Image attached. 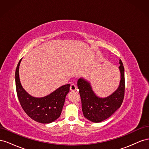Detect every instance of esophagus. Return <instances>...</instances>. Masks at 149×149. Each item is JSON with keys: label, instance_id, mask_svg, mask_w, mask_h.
<instances>
[{"label": "esophagus", "instance_id": "34e87169", "mask_svg": "<svg viewBox=\"0 0 149 149\" xmlns=\"http://www.w3.org/2000/svg\"><path fill=\"white\" fill-rule=\"evenodd\" d=\"M77 89V86L74 84H71L70 86V90L73 91H75Z\"/></svg>", "mask_w": 149, "mask_h": 149}]
</instances>
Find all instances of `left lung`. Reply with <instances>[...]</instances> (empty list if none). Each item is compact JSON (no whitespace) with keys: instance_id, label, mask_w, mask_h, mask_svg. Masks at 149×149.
<instances>
[{"instance_id":"left-lung-1","label":"left lung","mask_w":149,"mask_h":149,"mask_svg":"<svg viewBox=\"0 0 149 149\" xmlns=\"http://www.w3.org/2000/svg\"><path fill=\"white\" fill-rule=\"evenodd\" d=\"M120 81L118 89L111 96L100 98L94 93L89 83L83 78L78 81V88L81 100L82 111L86 118L93 123H100L109 118L120 107L125 93L124 68L119 60Z\"/></svg>"}]
</instances>
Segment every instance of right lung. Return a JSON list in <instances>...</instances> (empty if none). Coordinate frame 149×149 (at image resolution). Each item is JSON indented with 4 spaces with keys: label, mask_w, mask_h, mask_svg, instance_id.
Segmentation results:
<instances>
[{
    "label": "right lung",
    "mask_w": 149,
    "mask_h": 149,
    "mask_svg": "<svg viewBox=\"0 0 149 149\" xmlns=\"http://www.w3.org/2000/svg\"><path fill=\"white\" fill-rule=\"evenodd\" d=\"M21 60L17 65L15 78L17 97L22 109L30 118L38 123H52L61 115L70 84L62 86L46 97L37 98L31 96L22 88L20 82L19 70Z\"/></svg>",
    "instance_id": "right-lung-1"
}]
</instances>
